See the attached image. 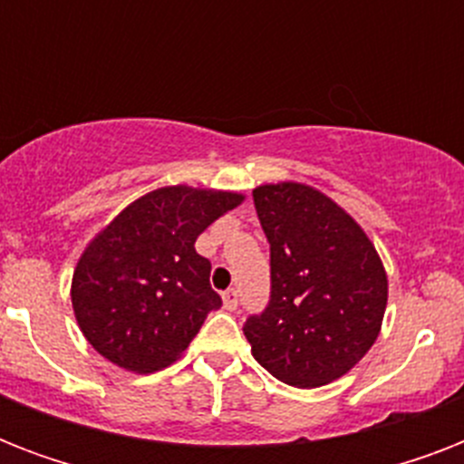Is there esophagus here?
<instances>
[{
    "mask_svg": "<svg viewBox=\"0 0 464 464\" xmlns=\"http://www.w3.org/2000/svg\"><path fill=\"white\" fill-rule=\"evenodd\" d=\"M221 298H224V308L226 310H236L238 308V291L236 289H228L221 294Z\"/></svg>",
    "mask_w": 464,
    "mask_h": 464,
    "instance_id": "esophagus-1",
    "label": "esophagus"
}]
</instances>
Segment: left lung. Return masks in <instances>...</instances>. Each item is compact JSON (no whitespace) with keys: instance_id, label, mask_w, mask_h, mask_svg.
I'll use <instances>...</instances> for the list:
<instances>
[{"instance_id":"1","label":"left lung","mask_w":464,"mask_h":464,"mask_svg":"<svg viewBox=\"0 0 464 464\" xmlns=\"http://www.w3.org/2000/svg\"><path fill=\"white\" fill-rule=\"evenodd\" d=\"M269 240L272 296L246 320L255 361L294 388L349 373L373 346L388 275L373 243L337 202L301 182L253 189Z\"/></svg>"}]
</instances>
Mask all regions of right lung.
<instances>
[{
  "label": "right lung",
  "instance_id": "1",
  "mask_svg": "<svg viewBox=\"0 0 464 464\" xmlns=\"http://www.w3.org/2000/svg\"><path fill=\"white\" fill-rule=\"evenodd\" d=\"M246 197L188 185L159 188L120 211L76 262L72 305L101 356L134 373L173 363L221 305L197 236Z\"/></svg>",
  "mask_w": 464,
  "mask_h": 464
}]
</instances>
